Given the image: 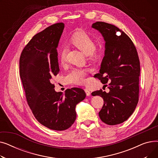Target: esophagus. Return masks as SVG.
Listing matches in <instances>:
<instances>
[{
	"label": "esophagus",
	"instance_id": "obj_1",
	"mask_svg": "<svg viewBox=\"0 0 158 158\" xmlns=\"http://www.w3.org/2000/svg\"><path fill=\"white\" fill-rule=\"evenodd\" d=\"M85 92H86V95L87 96H89L90 95H91V92H89V91L88 89H85Z\"/></svg>",
	"mask_w": 158,
	"mask_h": 158
}]
</instances>
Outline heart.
Here are the masks:
<instances>
[{
    "label": "heart",
    "mask_w": 158,
    "mask_h": 158,
    "mask_svg": "<svg viewBox=\"0 0 158 158\" xmlns=\"http://www.w3.org/2000/svg\"><path fill=\"white\" fill-rule=\"evenodd\" d=\"M71 42L77 47L80 51L86 56H96L98 54L95 51V42L94 40L86 32H78L72 36ZM66 48L63 47L60 54V61L61 64H64L66 61ZM88 70L82 68L72 69L65 76L66 82L70 84L81 85H83L86 79Z\"/></svg>",
    "instance_id": "obj_1"
}]
</instances>
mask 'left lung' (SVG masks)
<instances>
[{
	"mask_svg": "<svg viewBox=\"0 0 158 158\" xmlns=\"http://www.w3.org/2000/svg\"><path fill=\"white\" fill-rule=\"evenodd\" d=\"M92 27L100 32L105 41L104 56L96 77L109 82L110 92L95 91L92 95L104 99L98 113L101 120L114 126L127 120L138 102L140 64L136 48L125 32L112 24L97 22ZM107 86V85H106Z\"/></svg>",
	"mask_w": 158,
	"mask_h": 158,
	"instance_id": "obj_1",
	"label": "left lung"
}]
</instances>
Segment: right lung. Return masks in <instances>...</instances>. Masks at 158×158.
I'll use <instances>...</instances> for the list:
<instances>
[{"label":"right lung","mask_w":158,"mask_h":158,"mask_svg":"<svg viewBox=\"0 0 158 158\" xmlns=\"http://www.w3.org/2000/svg\"><path fill=\"white\" fill-rule=\"evenodd\" d=\"M64 27L57 23L35 35L20 57V75L27 102L36 119L46 127L64 131L76 119V105L86 97L79 88L56 92L51 81L60 72L57 47Z\"/></svg>","instance_id":"add662e5"}]
</instances>
